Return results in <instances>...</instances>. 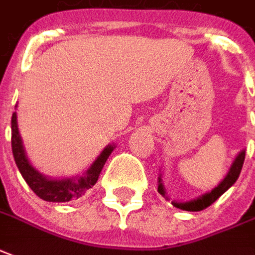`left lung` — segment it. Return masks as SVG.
Listing matches in <instances>:
<instances>
[{
	"mask_svg": "<svg viewBox=\"0 0 255 255\" xmlns=\"http://www.w3.org/2000/svg\"><path fill=\"white\" fill-rule=\"evenodd\" d=\"M245 154L246 151L242 150V151L239 152L237 158H235V161L233 162V165L230 167V170H228L227 175L224 177L223 181L219 184L218 186H215L214 189L208 192V193H205V195H201L200 197L195 200H190V201H185V203H177V201H171V204L174 205L175 208H180L184 209V211H190V212H197V211H203L207 207H209L211 204H214L215 201L220 197V196L223 195L224 192L228 189V188H231V186L237 182L238 180L239 174H241V170H242V166L243 162H245ZM158 192L161 193L163 197L169 200V197L166 196V190L165 186L162 184V178L161 175H159V178H158Z\"/></svg>",
	"mask_w": 255,
	"mask_h": 255,
	"instance_id": "8db88e82",
	"label": "left lung"
}]
</instances>
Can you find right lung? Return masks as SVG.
<instances>
[{
    "instance_id": "add662e5",
    "label": "right lung",
    "mask_w": 255,
    "mask_h": 255,
    "mask_svg": "<svg viewBox=\"0 0 255 255\" xmlns=\"http://www.w3.org/2000/svg\"><path fill=\"white\" fill-rule=\"evenodd\" d=\"M113 148L115 147L109 144L105 147L99 158L92 163L86 173H84V175L73 177V178H63V180H52L39 173L29 163L24 151L21 136L18 133L16 112H13L12 115V151L16 165L29 188L36 193V196L46 201L66 203V201L80 199L81 196H84L86 190L90 189L97 182L100 173L103 170L111 152L113 151Z\"/></svg>"
}]
</instances>
